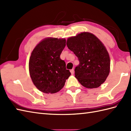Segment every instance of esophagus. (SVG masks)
<instances>
[{"label":"esophagus","instance_id":"esophagus-1","mask_svg":"<svg viewBox=\"0 0 131 131\" xmlns=\"http://www.w3.org/2000/svg\"><path fill=\"white\" fill-rule=\"evenodd\" d=\"M70 72H71V74L72 75H73L74 73V69H71V70H70Z\"/></svg>","mask_w":131,"mask_h":131}]
</instances>
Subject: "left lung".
I'll list each match as a JSON object with an SVG mask.
<instances>
[{
    "label": "left lung",
    "mask_w": 131,
    "mask_h": 131,
    "mask_svg": "<svg viewBox=\"0 0 131 131\" xmlns=\"http://www.w3.org/2000/svg\"><path fill=\"white\" fill-rule=\"evenodd\" d=\"M68 48L79 61L75 77L84 87L95 88L104 83L110 70L109 54L102 41L92 33L83 32L69 37Z\"/></svg>",
    "instance_id": "1"
}]
</instances>
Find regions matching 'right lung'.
<instances>
[{
    "label": "right lung",
    "mask_w": 131,
    "mask_h": 131,
    "mask_svg": "<svg viewBox=\"0 0 131 131\" xmlns=\"http://www.w3.org/2000/svg\"><path fill=\"white\" fill-rule=\"evenodd\" d=\"M66 46L65 38L48 37L41 40L31 52L29 62L33 84L45 93H55L62 89L71 73L66 70L60 54Z\"/></svg>",
    "instance_id": "add662e5"
}]
</instances>
